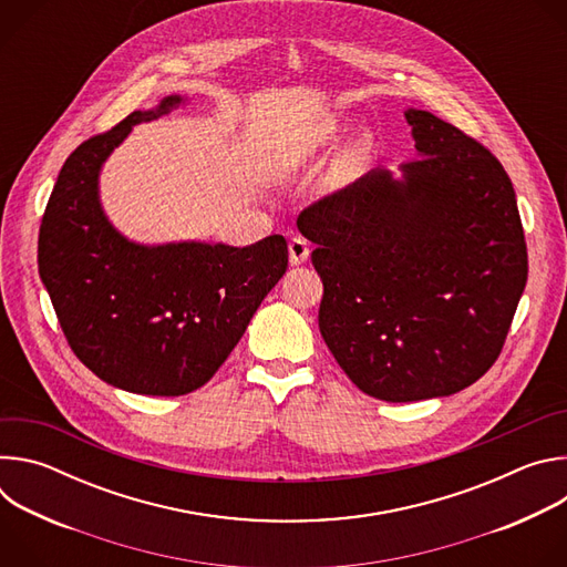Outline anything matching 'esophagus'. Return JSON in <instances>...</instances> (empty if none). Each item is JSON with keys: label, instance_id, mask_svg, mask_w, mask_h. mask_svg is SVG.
I'll return each mask as SVG.
<instances>
[{"label": "esophagus", "instance_id": "esophagus-1", "mask_svg": "<svg viewBox=\"0 0 567 567\" xmlns=\"http://www.w3.org/2000/svg\"><path fill=\"white\" fill-rule=\"evenodd\" d=\"M309 258V241L300 235L289 239V262L291 265H302Z\"/></svg>", "mask_w": 567, "mask_h": 567}]
</instances>
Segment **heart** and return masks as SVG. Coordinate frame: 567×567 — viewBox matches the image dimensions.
Segmentation results:
<instances>
[{
	"mask_svg": "<svg viewBox=\"0 0 567 567\" xmlns=\"http://www.w3.org/2000/svg\"><path fill=\"white\" fill-rule=\"evenodd\" d=\"M330 138V127L320 130V132H311L298 141L287 143L280 152H278V171L285 175H293L300 168H305L309 164V158L318 152V147Z\"/></svg>",
	"mask_w": 567,
	"mask_h": 567,
	"instance_id": "b5f03b06",
	"label": "heart"
}]
</instances>
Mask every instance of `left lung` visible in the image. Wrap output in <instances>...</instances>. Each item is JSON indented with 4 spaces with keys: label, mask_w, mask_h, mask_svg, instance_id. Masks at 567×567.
Instances as JSON below:
<instances>
[{
    "label": "left lung",
    "mask_w": 567,
    "mask_h": 567,
    "mask_svg": "<svg viewBox=\"0 0 567 567\" xmlns=\"http://www.w3.org/2000/svg\"><path fill=\"white\" fill-rule=\"evenodd\" d=\"M420 158L374 168L298 217L318 245V328L346 374L392 403L449 396L498 359L527 282L501 161L426 110L403 112Z\"/></svg>",
    "instance_id": "obj_1"
}]
</instances>
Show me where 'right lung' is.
I'll return each instance as SVG.
<instances>
[{
    "label": "right lung",
    "instance_id": "right-lung-1",
    "mask_svg": "<svg viewBox=\"0 0 567 567\" xmlns=\"http://www.w3.org/2000/svg\"><path fill=\"white\" fill-rule=\"evenodd\" d=\"M179 105L188 96L171 94L78 145L38 239L40 278L75 357L105 383L152 396L202 388L287 271L282 235L249 247L204 239L143 245L110 221L101 202L105 161L134 125Z\"/></svg>",
    "mask_w": 567,
    "mask_h": 567
}]
</instances>
